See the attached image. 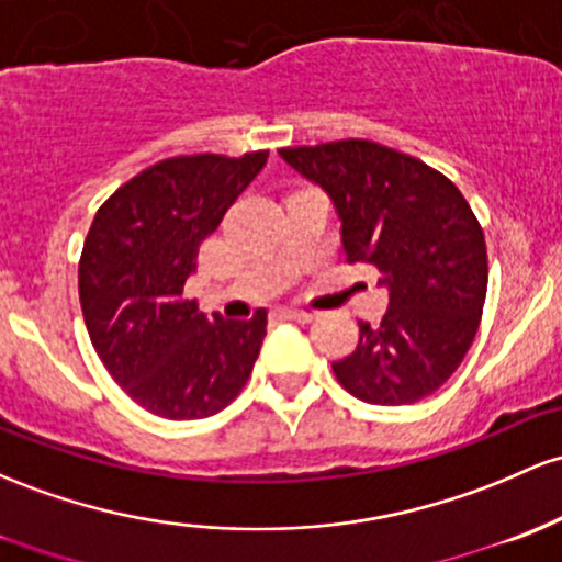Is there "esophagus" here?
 I'll return each instance as SVG.
<instances>
[{"instance_id":"obj_1","label":"esophagus","mask_w":562,"mask_h":562,"mask_svg":"<svg viewBox=\"0 0 562 562\" xmlns=\"http://www.w3.org/2000/svg\"><path fill=\"white\" fill-rule=\"evenodd\" d=\"M282 317L295 319V323H310V319H314V312L304 310V306H291V310H282Z\"/></svg>"}]
</instances>
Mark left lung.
I'll return each mask as SVG.
<instances>
[{
  "label": "left lung",
  "mask_w": 562,
  "mask_h": 562,
  "mask_svg": "<svg viewBox=\"0 0 562 562\" xmlns=\"http://www.w3.org/2000/svg\"><path fill=\"white\" fill-rule=\"evenodd\" d=\"M280 157L328 191L347 261L373 263L390 291L381 325L360 323L357 349L333 362L338 384L373 405L429 397L470 351L488 291L470 202L440 170L375 140L288 146Z\"/></svg>",
  "instance_id": "obj_1"
}]
</instances>
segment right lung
<instances>
[{"instance_id": "obj_1", "label": "right lung", "mask_w": 562, "mask_h": 562, "mask_svg": "<svg viewBox=\"0 0 562 562\" xmlns=\"http://www.w3.org/2000/svg\"><path fill=\"white\" fill-rule=\"evenodd\" d=\"M267 157L162 159L122 183L92 218L79 258L85 325L111 379L154 416L207 418L250 379L267 310L243 323L205 317L183 285L202 239L218 229Z\"/></svg>"}]
</instances>
